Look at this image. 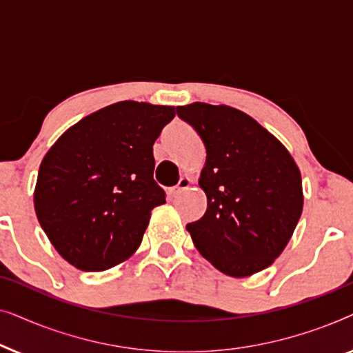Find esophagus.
<instances>
[{
	"instance_id": "1",
	"label": "esophagus",
	"mask_w": 353,
	"mask_h": 353,
	"mask_svg": "<svg viewBox=\"0 0 353 353\" xmlns=\"http://www.w3.org/2000/svg\"><path fill=\"white\" fill-rule=\"evenodd\" d=\"M190 185H191L190 178H188V176H181L180 181H178V185H175V186L172 188V196H178L181 191L188 190V188H190Z\"/></svg>"
}]
</instances>
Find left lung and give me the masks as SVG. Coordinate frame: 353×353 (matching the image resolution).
Segmentation results:
<instances>
[{
  "instance_id": "8db88e82",
  "label": "left lung",
  "mask_w": 353,
  "mask_h": 353,
  "mask_svg": "<svg viewBox=\"0 0 353 353\" xmlns=\"http://www.w3.org/2000/svg\"><path fill=\"white\" fill-rule=\"evenodd\" d=\"M205 146L202 219L186 225L196 249L220 272L243 278L283 252L301 219V172L288 149L248 114L228 105L176 108Z\"/></svg>"
}]
</instances>
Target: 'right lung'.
Segmentation results:
<instances>
[{
  "instance_id": "right-lung-1",
  "label": "right lung",
  "mask_w": 353,
  "mask_h": 353,
  "mask_svg": "<svg viewBox=\"0 0 353 353\" xmlns=\"http://www.w3.org/2000/svg\"><path fill=\"white\" fill-rule=\"evenodd\" d=\"M173 117L170 105L122 101L80 120L48 151L35 212L70 265L103 272L139 248L151 210L165 204L152 144Z\"/></svg>"
}]
</instances>
